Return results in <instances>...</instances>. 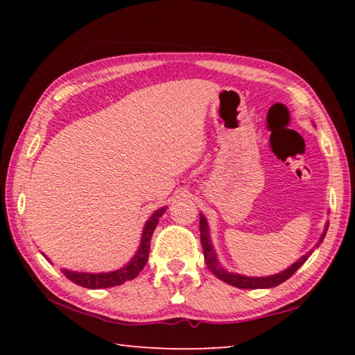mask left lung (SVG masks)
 <instances>
[{
    "instance_id": "obj_1",
    "label": "left lung",
    "mask_w": 355,
    "mask_h": 355,
    "mask_svg": "<svg viewBox=\"0 0 355 355\" xmlns=\"http://www.w3.org/2000/svg\"><path fill=\"white\" fill-rule=\"evenodd\" d=\"M329 228V222H326L324 225V232L321 233L320 239L315 244V248H311L307 254H304L300 258H297V261H294L291 266H288L285 271H282L279 274H272V275H264V277H252V275H244V274H238V272H232L227 271V269L222 266L218 260V254H216L214 245L211 241V235H209V225L205 216L200 213V241H202V248H203V257H205V263L209 271H211L216 277L219 280L225 282V284L236 286V288H243V290H261V288H274L280 284H284L285 280H288L291 275L297 271V269L302 266V264L309 260V257L313 254L316 248H320V244L322 243L324 236H326V232Z\"/></svg>"
}]
</instances>
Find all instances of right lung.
Returning a JSON list of instances; mask_svg holds the SVG:
<instances>
[{
	"label": "right lung",
	"mask_w": 355,
	"mask_h": 355,
	"mask_svg": "<svg viewBox=\"0 0 355 355\" xmlns=\"http://www.w3.org/2000/svg\"><path fill=\"white\" fill-rule=\"evenodd\" d=\"M166 209H167V207L158 208L147 219V222L144 224V228H142L139 248H137L133 258H131L127 264H123L122 268L116 269V271H110V272H80V271H71V269L64 268L62 274L69 280L73 282V284L80 285L83 288H89V290H100V288L119 286V285L125 284V282L133 280L135 277L139 275L144 266L147 264L152 235H153L156 225H158L159 218L166 213Z\"/></svg>",
	"instance_id": "1"
}]
</instances>
